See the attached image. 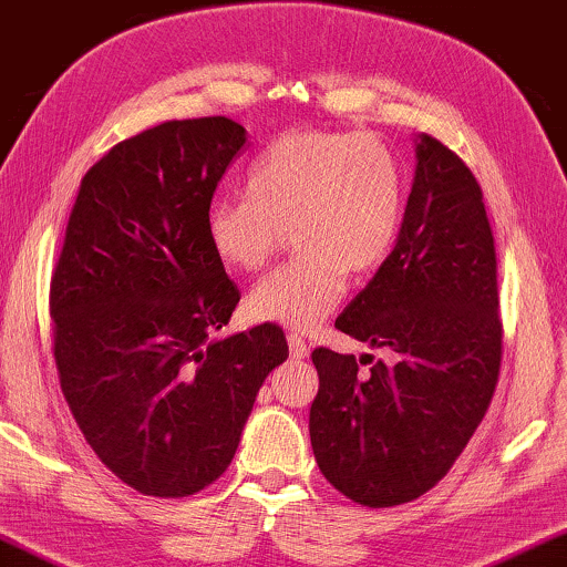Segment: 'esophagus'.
Here are the masks:
<instances>
[{
  "label": "esophagus",
  "mask_w": 567,
  "mask_h": 567,
  "mask_svg": "<svg viewBox=\"0 0 567 567\" xmlns=\"http://www.w3.org/2000/svg\"><path fill=\"white\" fill-rule=\"evenodd\" d=\"M287 344H290V357L292 360H306L308 357V344H306V339L302 337H298V333H287Z\"/></svg>",
  "instance_id": "esophagus-1"
}]
</instances>
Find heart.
Returning a JSON list of instances; mask_svg holds the SVG:
<instances>
[{"mask_svg":"<svg viewBox=\"0 0 567 567\" xmlns=\"http://www.w3.org/2000/svg\"><path fill=\"white\" fill-rule=\"evenodd\" d=\"M405 187L398 158L367 133L280 135L246 174L244 197H220L205 215L213 257L259 269L292 228L298 254L251 287V318L313 329L339 306L347 275L390 257L403 226Z\"/></svg>","mask_w":567,"mask_h":567,"instance_id":"b5f03b06","label":"heart"}]
</instances>
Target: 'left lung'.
Here are the masks:
<instances>
[{
    "mask_svg": "<svg viewBox=\"0 0 567 567\" xmlns=\"http://www.w3.org/2000/svg\"><path fill=\"white\" fill-rule=\"evenodd\" d=\"M337 329L390 349L393 362L362 372L354 354L326 347L310 354L318 467L354 504H409L450 473L483 421L504 339L481 185L432 135L416 141V177L393 251Z\"/></svg>",
    "mask_w": 567,
    "mask_h": 567,
    "instance_id": "left-lung-1",
    "label": "left lung"
}]
</instances>
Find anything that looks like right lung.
Masks as SVG:
<instances>
[{
    "instance_id": "obj_1",
    "label": "right lung",
    "mask_w": 567,
    "mask_h": 567,
    "mask_svg": "<svg viewBox=\"0 0 567 567\" xmlns=\"http://www.w3.org/2000/svg\"><path fill=\"white\" fill-rule=\"evenodd\" d=\"M244 125L195 117L110 148L79 187L51 280L63 398L105 467L143 496L182 498L226 473L280 326L218 337L241 292L205 215Z\"/></svg>"
}]
</instances>
